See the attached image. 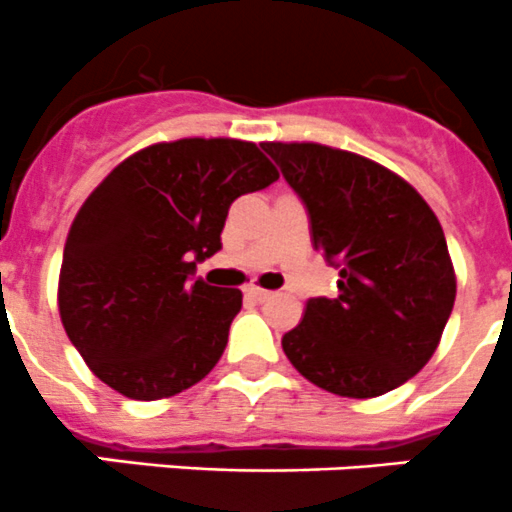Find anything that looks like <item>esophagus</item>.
Listing matches in <instances>:
<instances>
[{"instance_id": "esophagus-1", "label": "esophagus", "mask_w": 512, "mask_h": 512, "mask_svg": "<svg viewBox=\"0 0 512 512\" xmlns=\"http://www.w3.org/2000/svg\"><path fill=\"white\" fill-rule=\"evenodd\" d=\"M246 296L261 303V301H266V298H271V291H266V288H258V286H249L246 288Z\"/></svg>"}]
</instances>
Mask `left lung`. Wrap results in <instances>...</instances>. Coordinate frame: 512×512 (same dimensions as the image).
<instances>
[{
  "label": "left lung",
  "mask_w": 512,
  "mask_h": 512,
  "mask_svg": "<svg viewBox=\"0 0 512 512\" xmlns=\"http://www.w3.org/2000/svg\"><path fill=\"white\" fill-rule=\"evenodd\" d=\"M303 199L316 251L338 271L336 298H311L283 336L313 386L376 398L403 386L438 348L455 301V268L438 216L386 166L313 141H263Z\"/></svg>",
  "instance_id": "obj_1"
}]
</instances>
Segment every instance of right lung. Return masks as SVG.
<instances>
[{
    "label": "right lung",
    "mask_w": 512,
    "mask_h": 512,
    "mask_svg": "<svg viewBox=\"0 0 512 512\" xmlns=\"http://www.w3.org/2000/svg\"><path fill=\"white\" fill-rule=\"evenodd\" d=\"M278 171L254 141H159L121 161L74 216L59 271L64 331L99 381L159 401L209 376L239 288L194 278L221 249L234 199Z\"/></svg>",
    "instance_id": "add662e5"
}]
</instances>
